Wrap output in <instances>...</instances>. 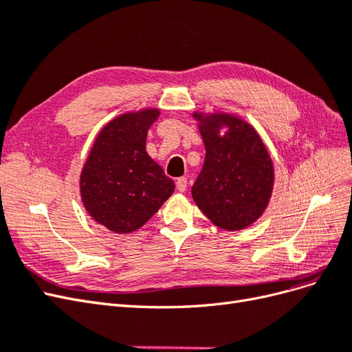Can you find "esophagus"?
Returning a JSON list of instances; mask_svg holds the SVG:
<instances>
[{
	"mask_svg": "<svg viewBox=\"0 0 352 352\" xmlns=\"http://www.w3.org/2000/svg\"><path fill=\"white\" fill-rule=\"evenodd\" d=\"M186 186H188V180H186V177H179V179L176 180V188H177L179 192H185V190H186Z\"/></svg>",
	"mask_w": 352,
	"mask_h": 352,
	"instance_id": "esophagus-1",
	"label": "esophagus"
}]
</instances>
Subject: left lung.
<instances>
[{"mask_svg":"<svg viewBox=\"0 0 352 352\" xmlns=\"http://www.w3.org/2000/svg\"><path fill=\"white\" fill-rule=\"evenodd\" d=\"M206 160L192 186L197 207L220 229L236 232L257 221L267 208L274 167L255 127L242 117L194 111Z\"/></svg>","mask_w":352,"mask_h":352,"instance_id":"obj_1","label":"left lung"}]
</instances>
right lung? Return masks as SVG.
Here are the masks:
<instances>
[{"mask_svg":"<svg viewBox=\"0 0 352 352\" xmlns=\"http://www.w3.org/2000/svg\"><path fill=\"white\" fill-rule=\"evenodd\" d=\"M158 109L123 113L94 141L79 176L88 214L117 235L142 228L173 194L175 182L146 153V135Z\"/></svg>","mask_w":352,"mask_h":352,"instance_id":"right-lung-1","label":"right lung"}]
</instances>
